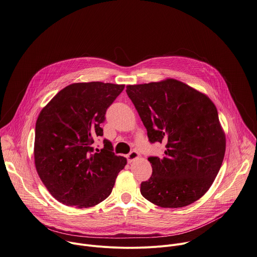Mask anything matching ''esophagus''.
Instances as JSON below:
<instances>
[{"label": "esophagus", "instance_id": "1", "mask_svg": "<svg viewBox=\"0 0 257 257\" xmlns=\"http://www.w3.org/2000/svg\"><path fill=\"white\" fill-rule=\"evenodd\" d=\"M126 158H127V162H128V163H132V162H134L135 160H137V159L139 158V153H138L137 151H132V152L126 156Z\"/></svg>", "mask_w": 257, "mask_h": 257}]
</instances>
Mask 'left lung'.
Returning <instances> with one entry per match:
<instances>
[{"instance_id": "8db88e82", "label": "left lung", "mask_w": 257, "mask_h": 257, "mask_svg": "<svg viewBox=\"0 0 257 257\" xmlns=\"http://www.w3.org/2000/svg\"><path fill=\"white\" fill-rule=\"evenodd\" d=\"M126 93L151 143L166 144L163 158L150 157L153 173L142 195L163 208H181L200 199L224 159L226 139L215 104L179 80L127 85Z\"/></svg>"}]
</instances>
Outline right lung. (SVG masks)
Listing matches in <instances>:
<instances>
[{
    "instance_id": "add662e5",
    "label": "right lung",
    "mask_w": 257,
    "mask_h": 257,
    "mask_svg": "<svg viewBox=\"0 0 257 257\" xmlns=\"http://www.w3.org/2000/svg\"><path fill=\"white\" fill-rule=\"evenodd\" d=\"M123 84L99 81L72 83L43 107L36 121L34 160L37 173L60 203L88 208L111 193L126 159L112 152L104 140L100 151L94 140L103 136L100 124Z\"/></svg>"
}]
</instances>
